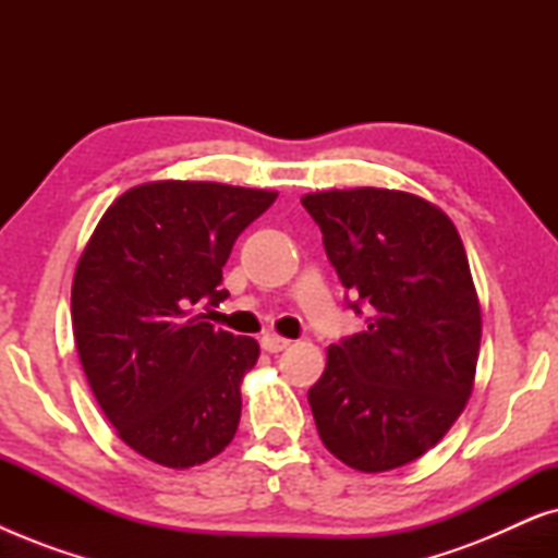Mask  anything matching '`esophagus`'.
Masks as SVG:
<instances>
[{
    "instance_id": "esophagus-1",
    "label": "esophagus",
    "mask_w": 558,
    "mask_h": 558,
    "mask_svg": "<svg viewBox=\"0 0 558 558\" xmlns=\"http://www.w3.org/2000/svg\"><path fill=\"white\" fill-rule=\"evenodd\" d=\"M289 342L292 340H287V338H281V335H264L262 338V348L266 350V353H281V350H287L289 348Z\"/></svg>"
}]
</instances>
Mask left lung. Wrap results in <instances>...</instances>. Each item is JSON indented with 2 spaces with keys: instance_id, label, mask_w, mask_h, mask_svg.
Masks as SVG:
<instances>
[{
  "instance_id": "8db88e82",
  "label": "left lung",
  "mask_w": 558,
  "mask_h": 558,
  "mask_svg": "<svg viewBox=\"0 0 558 558\" xmlns=\"http://www.w3.org/2000/svg\"><path fill=\"white\" fill-rule=\"evenodd\" d=\"M368 327L327 348L307 399L319 439L348 468L388 472L429 452L468 407L483 312L445 210L388 187L302 197Z\"/></svg>"
}]
</instances>
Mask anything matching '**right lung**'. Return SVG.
<instances>
[{"mask_svg": "<svg viewBox=\"0 0 558 558\" xmlns=\"http://www.w3.org/2000/svg\"><path fill=\"white\" fill-rule=\"evenodd\" d=\"M274 190L155 180L119 195L75 264L73 338L90 391L136 454L187 470L223 452L258 342L216 330L223 266ZM208 310V307H205Z\"/></svg>", "mask_w": 558, "mask_h": 558, "instance_id": "add662e5", "label": "right lung"}]
</instances>
